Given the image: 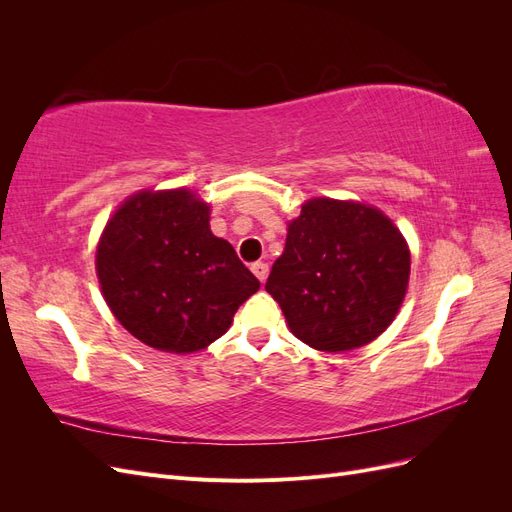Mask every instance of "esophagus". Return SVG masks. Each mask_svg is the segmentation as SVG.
<instances>
[{
	"mask_svg": "<svg viewBox=\"0 0 512 512\" xmlns=\"http://www.w3.org/2000/svg\"><path fill=\"white\" fill-rule=\"evenodd\" d=\"M252 273L258 277L260 282H267V275H269V265H265V262H254V265H252Z\"/></svg>",
	"mask_w": 512,
	"mask_h": 512,
	"instance_id": "obj_1",
	"label": "esophagus"
}]
</instances>
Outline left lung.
Wrapping results in <instances>:
<instances>
[{"label": "left lung", "instance_id": "8db88e82", "mask_svg": "<svg viewBox=\"0 0 512 512\" xmlns=\"http://www.w3.org/2000/svg\"><path fill=\"white\" fill-rule=\"evenodd\" d=\"M408 282L410 247L389 215L361 200L318 196L288 222L265 288L303 344L348 352L391 327Z\"/></svg>", "mask_w": 512, "mask_h": 512}]
</instances>
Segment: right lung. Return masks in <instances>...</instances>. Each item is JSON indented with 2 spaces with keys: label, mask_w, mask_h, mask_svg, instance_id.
Here are the masks:
<instances>
[{
  "label": "right lung",
  "mask_w": 512,
  "mask_h": 512,
  "mask_svg": "<svg viewBox=\"0 0 512 512\" xmlns=\"http://www.w3.org/2000/svg\"><path fill=\"white\" fill-rule=\"evenodd\" d=\"M209 220L211 205L194 190L145 188L123 200L98 239L102 297L121 327L153 350H205L260 288Z\"/></svg>",
  "instance_id": "obj_1"
}]
</instances>
